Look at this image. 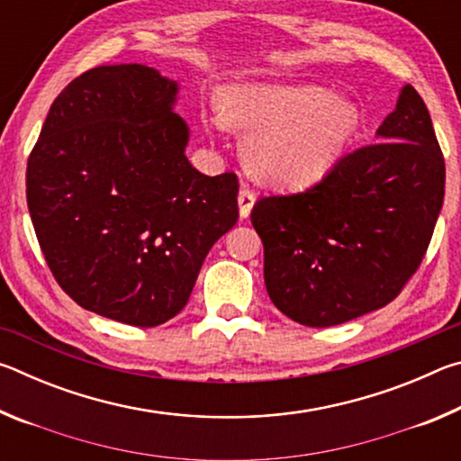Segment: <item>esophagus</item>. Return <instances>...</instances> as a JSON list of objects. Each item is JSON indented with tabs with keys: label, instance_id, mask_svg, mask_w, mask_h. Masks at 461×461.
Listing matches in <instances>:
<instances>
[{
	"label": "esophagus",
	"instance_id": "34e87169",
	"mask_svg": "<svg viewBox=\"0 0 461 461\" xmlns=\"http://www.w3.org/2000/svg\"><path fill=\"white\" fill-rule=\"evenodd\" d=\"M256 203V194L252 189H248V186H241L240 194H238V205H240V215L241 217H248L249 212H252Z\"/></svg>",
	"mask_w": 461,
	"mask_h": 461
}]
</instances>
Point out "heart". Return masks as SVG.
<instances>
[{
	"label": "heart",
	"instance_id": "b5f03b06",
	"mask_svg": "<svg viewBox=\"0 0 461 461\" xmlns=\"http://www.w3.org/2000/svg\"><path fill=\"white\" fill-rule=\"evenodd\" d=\"M225 118L246 134L249 170L291 186L321 178L360 123L354 104L317 85H241L231 91Z\"/></svg>",
	"mask_w": 461,
	"mask_h": 461
}]
</instances>
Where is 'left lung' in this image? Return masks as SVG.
<instances>
[{
	"label": "left lung",
	"instance_id": "8db88e82",
	"mask_svg": "<svg viewBox=\"0 0 461 461\" xmlns=\"http://www.w3.org/2000/svg\"><path fill=\"white\" fill-rule=\"evenodd\" d=\"M376 136L307 191L262 197L249 215L270 301L296 323L331 327L388 305L427 252L446 162L412 85Z\"/></svg>",
	"mask_w": 461,
	"mask_h": 461
}]
</instances>
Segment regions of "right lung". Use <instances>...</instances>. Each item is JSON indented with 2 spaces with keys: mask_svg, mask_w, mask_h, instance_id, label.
Returning <instances> with one entry per match:
<instances>
[{
  "mask_svg": "<svg viewBox=\"0 0 461 461\" xmlns=\"http://www.w3.org/2000/svg\"><path fill=\"white\" fill-rule=\"evenodd\" d=\"M178 85L144 65L97 67L59 93L28 158L38 244L62 291L136 327L173 319L238 221V176L201 175L173 112Z\"/></svg>",
  "mask_w": 461,
  "mask_h": 461,
  "instance_id": "1",
  "label": "right lung"
}]
</instances>
